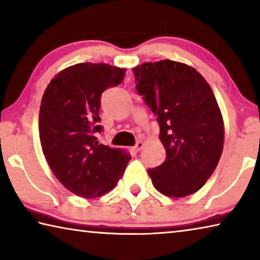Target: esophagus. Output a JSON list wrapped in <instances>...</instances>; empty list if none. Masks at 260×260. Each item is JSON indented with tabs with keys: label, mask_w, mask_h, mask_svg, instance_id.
Masks as SVG:
<instances>
[{
	"label": "esophagus",
	"mask_w": 260,
	"mask_h": 260,
	"mask_svg": "<svg viewBox=\"0 0 260 260\" xmlns=\"http://www.w3.org/2000/svg\"><path fill=\"white\" fill-rule=\"evenodd\" d=\"M143 146H144V143L142 142V141H138V142H136L135 146L133 147V150L138 152V151H140V150H141V149L143 148Z\"/></svg>",
	"instance_id": "1"
}]
</instances>
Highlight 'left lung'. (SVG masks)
Here are the masks:
<instances>
[{"label":"left lung","mask_w":260,"mask_h":260,"mask_svg":"<svg viewBox=\"0 0 260 260\" xmlns=\"http://www.w3.org/2000/svg\"><path fill=\"white\" fill-rule=\"evenodd\" d=\"M136 90L157 116L165 161L149 169L153 187L184 197L204 186L223 147V120L212 89L195 69L174 60L133 69Z\"/></svg>","instance_id":"obj_1"}]
</instances>
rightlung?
Returning a JSON list of instances; mask_svg holds the SVG:
<instances>
[{
  "mask_svg": "<svg viewBox=\"0 0 260 260\" xmlns=\"http://www.w3.org/2000/svg\"><path fill=\"white\" fill-rule=\"evenodd\" d=\"M126 69L80 63L60 71L46 88L39 113L43 155L63 186L86 199L116 187L131 155L99 143L101 96L120 85Z\"/></svg>",
  "mask_w": 260,
  "mask_h": 260,
  "instance_id": "1",
  "label": "right lung"
}]
</instances>
